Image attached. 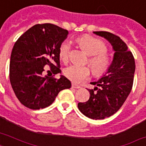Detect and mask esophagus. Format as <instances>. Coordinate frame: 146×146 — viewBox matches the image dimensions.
<instances>
[{
  "instance_id": "1",
  "label": "esophagus",
  "mask_w": 146,
  "mask_h": 146,
  "mask_svg": "<svg viewBox=\"0 0 146 146\" xmlns=\"http://www.w3.org/2000/svg\"><path fill=\"white\" fill-rule=\"evenodd\" d=\"M72 88H74V89H80L81 87L80 86H77V85L74 84V83H72Z\"/></svg>"
}]
</instances>
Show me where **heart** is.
I'll return each instance as SVG.
<instances>
[{
	"mask_svg": "<svg viewBox=\"0 0 146 146\" xmlns=\"http://www.w3.org/2000/svg\"><path fill=\"white\" fill-rule=\"evenodd\" d=\"M78 43L87 54L91 56L89 64L95 76L99 77L108 71L111 65V59L106 52V44L99 38L92 35H84L78 39ZM70 44L64 42L59 48V57L64 63H67L70 54ZM90 74V69L88 66L70 65L64 70V75L69 80L76 83H80L86 80Z\"/></svg>",
	"mask_w": 146,
	"mask_h": 146,
	"instance_id": "heart-1",
	"label": "heart"
}]
</instances>
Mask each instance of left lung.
Returning a JSON list of instances; mask_svg holds the SVG:
<instances>
[{"mask_svg":"<svg viewBox=\"0 0 146 146\" xmlns=\"http://www.w3.org/2000/svg\"><path fill=\"white\" fill-rule=\"evenodd\" d=\"M106 38L115 51L111 67L95 85L88 89L89 99L80 102L78 108L85 116L94 120H103L113 115L122 107L131 92L135 73V60L132 52L120 38L108 32H94Z\"/></svg>","mask_w":146,"mask_h":146,"instance_id":"8db88e82","label":"left lung"}]
</instances>
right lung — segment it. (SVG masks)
<instances>
[{
  "label": "right lung",
  "instance_id": "1",
  "mask_svg": "<svg viewBox=\"0 0 146 146\" xmlns=\"http://www.w3.org/2000/svg\"><path fill=\"white\" fill-rule=\"evenodd\" d=\"M68 31L50 23L36 24L15 42L10 62V81L20 103L33 110L52 104L60 92L71 87L70 81L61 73L59 48ZM49 66L54 75L44 76ZM50 71V70H48Z\"/></svg>",
  "mask_w": 146,
  "mask_h": 146
}]
</instances>
